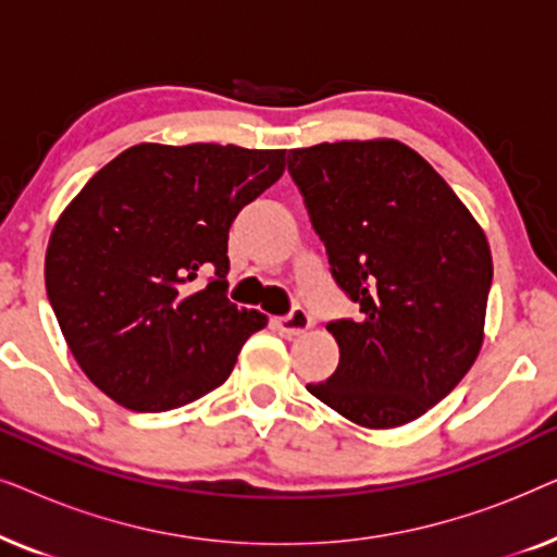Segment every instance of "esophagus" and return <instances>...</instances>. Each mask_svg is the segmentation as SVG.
I'll use <instances>...</instances> for the list:
<instances>
[{
    "label": "esophagus",
    "instance_id": "1",
    "mask_svg": "<svg viewBox=\"0 0 557 557\" xmlns=\"http://www.w3.org/2000/svg\"><path fill=\"white\" fill-rule=\"evenodd\" d=\"M311 324H314V322H311V317H309L307 311H304V309H299V307L292 309V314L281 317L278 322H276L278 332L284 334V337H288V339H292V337H299V334L307 332Z\"/></svg>",
    "mask_w": 557,
    "mask_h": 557
}]
</instances>
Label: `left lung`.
Returning a JSON list of instances; mask_svg holds the SVG:
<instances>
[{"label":"left lung","mask_w":557,"mask_h":557,"mask_svg":"<svg viewBox=\"0 0 557 557\" xmlns=\"http://www.w3.org/2000/svg\"><path fill=\"white\" fill-rule=\"evenodd\" d=\"M288 172L357 319L326 324L339 364L307 391L364 429L444 400L484 342L492 253L444 177L395 139L288 151Z\"/></svg>","instance_id":"obj_1"}]
</instances>
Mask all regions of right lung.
<instances>
[{
	"instance_id": "1",
	"label": "right lung",
	"mask_w": 557,
	"mask_h": 557,
	"mask_svg": "<svg viewBox=\"0 0 557 557\" xmlns=\"http://www.w3.org/2000/svg\"><path fill=\"white\" fill-rule=\"evenodd\" d=\"M286 166L284 149L136 144L52 227L45 286L90 383L136 413L223 385L265 314L227 301V231ZM213 278L200 293L193 280Z\"/></svg>"
}]
</instances>
